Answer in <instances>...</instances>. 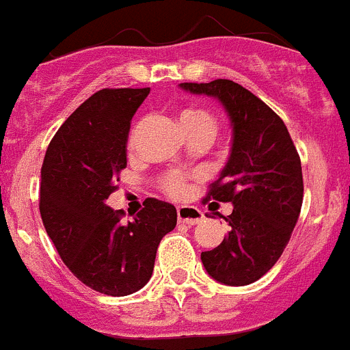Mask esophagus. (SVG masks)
Instances as JSON below:
<instances>
[{
	"mask_svg": "<svg viewBox=\"0 0 350 350\" xmlns=\"http://www.w3.org/2000/svg\"><path fill=\"white\" fill-rule=\"evenodd\" d=\"M177 219L178 222L194 226L203 221V212L200 208H196V206H178Z\"/></svg>",
	"mask_w": 350,
	"mask_h": 350,
	"instance_id": "1",
	"label": "esophagus"
}]
</instances>
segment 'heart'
I'll return each mask as SVG.
<instances>
[{"instance_id":"obj_1","label":"heart","mask_w":350,"mask_h":350,"mask_svg":"<svg viewBox=\"0 0 350 350\" xmlns=\"http://www.w3.org/2000/svg\"><path fill=\"white\" fill-rule=\"evenodd\" d=\"M178 122H180L184 133L203 131L212 137L215 131V120L205 108H185L178 113ZM165 187L170 194H180L184 191V180H182L180 173H170L165 178Z\"/></svg>"}]
</instances>
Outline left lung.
Here are the masks:
<instances>
[{"label": "left lung", "instance_id": "obj_1", "mask_svg": "<svg viewBox=\"0 0 350 350\" xmlns=\"http://www.w3.org/2000/svg\"><path fill=\"white\" fill-rule=\"evenodd\" d=\"M191 94L215 98L231 126L230 156L208 200L231 203L230 226L215 249L202 252L206 273L224 286L256 282L279 261L299 217L301 163L277 113L240 83H180Z\"/></svg>", "mask_w": 350, "mask_h": 350}]
</instances>
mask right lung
<instances>
[{
  "label": "right lung",
  "mask_w": 350,
  "mask_h": 350,
  "mask_svg": "<svg viewBox=\"0 0 350 350\" xmlns=\"http://www.w3.org/2000/svg\"><path fill=\"white\" fill-rule=\"evenodd\" d=\"M150 89H103L71 113L47 148L40 178V213L71 273L108 296H128L150 280L161 238L177 210L145 200L131 222L107 205L126 168L133 116Z\"/></svg>",
  "instance_id": "1"
}]
</instances>
